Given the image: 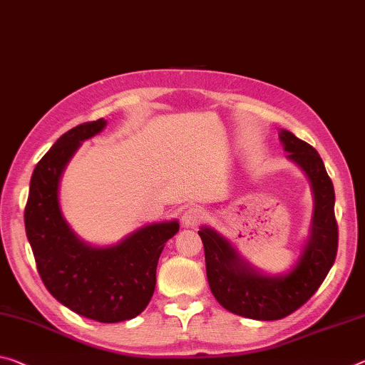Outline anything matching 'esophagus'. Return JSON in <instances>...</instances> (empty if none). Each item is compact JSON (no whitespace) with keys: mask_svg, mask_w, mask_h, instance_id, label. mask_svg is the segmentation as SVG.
I'll list each match as a JSON object with an SVG mask.
<instances>
[{"mask_svg":"<svg viewBox=\"0 0 365 365\" xmlns=\"http://www.w3.org/2000/svg\"><path fill=\"white\" fill-rule=\"evenodd\" d=\"M205 219H206V212L203 207L192 206L185 211L182 221L185 227H198L201 222H205Z\"/></svg>","mask_w":365,"mask_h":365,"instance_id":"esophagus-1","label":"esophagus"}]
</instances>
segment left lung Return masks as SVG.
<instances>
[{"instance_id":"left-lung-1","label":"left lung","mask_w":365,"mask_h":365,"mask_svg":"<svg viewBox=\"0 0 365 365\" xmlns=\"http://www.w3.org/2000/svg\"><path fill=\"white\" fill-rule=\"evenodd\" d=\"M279 138L287 158L307 172L315 193L310 240L291 273L277 277L258 274L240 262L227 240L211 229L198 230L205 245L207 282L217 302L232 314L264 322L279 320L302 307L325 281L338 252L333 182L320 154L291 131L282 130Z\"/></svg>"}]
</instances>
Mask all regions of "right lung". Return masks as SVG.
<instances>
[{"label": "right lung", "mask_w": 365, "mask_h": 365, "mask_svg": "<svg viewBox=\"0 0 365 365\" xmlns=\"http://www.w3.org/2000/svg\"><path fill=\"white\" fill-rule=\"evenodd\" d=\"M106 121H86L66 131L34 169L24 210L26 234L45 287L74 314L101 323L131 320L148 307L155 268L178 222L146 225L108 248H91L69 230L58 205V182L81 141Z\"/></svg>", "instance_id": "right-lung-1"}]
</instances>
